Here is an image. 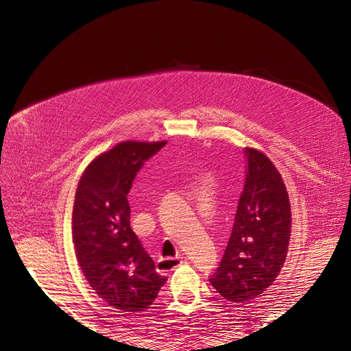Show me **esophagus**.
I'll return each instance as SVG.
<instances>
[{"instance_id": "34e87169", "label": "esophagus", "mask_w": 351, "mask_h": 351, "mask_svg": "<svg viewBox=\"0 0 351 351\" xmlns=\"http://www.w3.org/2000/svg\"><path fill=\"white\" fill-rule=\"evenodd\" d=\"M183 263L182 258H167V259H159L156 263V271L161 274H168L171 272L173 269H176L177 267Z\"/></svg>"}]
</instances>
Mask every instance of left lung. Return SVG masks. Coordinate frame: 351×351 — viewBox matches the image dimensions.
I'll list each match as a JSON object with an SVG mask.
<instances>
[{
    "label": "left lung",
    "instance_id": "8db88e82",
    "mask_svg": "<svg viewBox=\"0 0 351 351\" xmlns=\"http://www.w3.org/2000/svg\"><path fill=\"white\" fill-rule=\"evenodd\" d=\"M246 178L231 236L218 268L214 289L232 303H246L272 285L287 258L291 231L290 199L271 159L244 147Z\"/></svg>",
    "mask_w": 351,
    "mask_h": 351
}]
</instances>
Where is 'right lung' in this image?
<instances>
[{
    "label": "right lung",
    "mask_w": 351,
    "mask_h": 351,
    "mask_svg": "<svg viewBox=\"0 0 351 351\" xmlns=\"http://www.w3.org/2000/svg\"><path fill=\"white\" fill-rule=\"evenodd\" d=\"M167 142H121L84 169L73 206V243L97 294L129 313L152 304L167 277L130 228L132 184L143 164Z\"/></svg>",
    "instance_id": "right-lung-1"
}]
</instances>
